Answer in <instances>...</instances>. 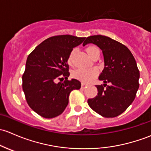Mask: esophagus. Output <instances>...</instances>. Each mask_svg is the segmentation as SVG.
<instances>
[{
    "mask_svg": "<svg viewBox=\"0 0 151 151\" xmlns=\"http://www.w3.org/2000/svg\"><path fill=\"white\" fill-rule=\"evenodd\" d=\"M86 85L84 83H81V88H84L85 87H86Z\"/></svg>",
    "mask_w": 151,
    "mask_h": 151,
    "instance_id": "34e87169",
    "label": "esophagus"
}]
</instances>
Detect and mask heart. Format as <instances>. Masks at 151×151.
<instances>
[{"label": "heart", "instance_id": "1", "mask_svg": "<svg viewBox=\"0 0 151 151\" xmlns=\"http://www.w3.org/2000/svg\"><path fill=\"white\" fill-rule=\"evenodd\" d=\"M86 52L90 58L93 60L97 57H99L100 51L97 46H88L86 48ZM74 52L75 51L72 50L70 52L68 57V63L70 66L73 65L74 60ZM97 76V70L94 68L90 69H77L72 73V76L74 78L79 80L83 83H88L91 81L93 79L95 78Z\"/></svg>", "mask_w": 151, "mask_h": 151}]
</instances>
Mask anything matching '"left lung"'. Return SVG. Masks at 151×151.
Instances as JSON below:
<instances>
[{
    "label": "left lung",
    "mask_w": 151,
    "mask_h": 151,
    "mask_svg": "<svg viewBox=\"0 0 151 151\" xmlns=\"http://www.w3.org/2000/svg\"><path fill=\"white\" fill-rule=\"evenodd\" d=\"M94 43L102 49L105 68L99 76L103 85H96L97 95L88 99L93 110L105 118L119 116L132 103L139 88V71L129 49L108 36L86 38L83 46Z\"/></svg>",
    "instance_id": "obj_1"
}]
</instances>
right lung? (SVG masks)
Returning <instances> with one entry per match:
<instances>
[{
	"label": "right lung",
	"instance_id": "add662e5",
	"mask_svg": "<svg viewBox=\"0 0 151 151\" xmlns=\"http://www.w3.org/2000/svg\"><path fill=\"white\" fill-rule=\"evenodd\" d=\"M85 38L70 35L50 37L27 57L22 75L23 91L31 109L42 117L52 119L63 113L68 104L70 93L81 88L79 81L68 80V57ZM64 77V82L56 83Z\"/></svg>",
	"mask_w": 151,
	"mask_h": 151
}]
</instances>
